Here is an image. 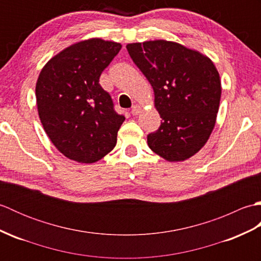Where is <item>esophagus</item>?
Instances as JSON below:
<instances>
[{
  "mask_svg": "<svg viewBox=\"0 0 261 261\" xmlns=\"http://www.w3.org/2000/svg\"><path fill=\"white\" fill-rule=\"evenodd\" d=\"M141 111H142V109H141L140 105L136 104V105H134V107H132V109H131V114H132V115H138V114H139V113L141 112Z\"/></svg>",
  "mask_w": 261,
  "mask_h": 261,
  "instance_id": "34e87169",
  "label": "esophagus"
}]
</instances>
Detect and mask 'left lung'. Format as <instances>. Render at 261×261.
Returning a JSON list of instances; mask_svg holds the SVG:
<instances>
[{
  "mask_svg": "<svg viewBox=\"0 0 261 261\" xmlns=\"http://www.w3.org/2000/svg\"><path fill=\"white\" fill-rule=\"evenodd\" d=\"M126 49L151 84L163 119L148 135L149 148L170 163L191 158L215 125L222 92L218 69L207 56L174 41L134 42Z\"/></svg>",
  "mask_w": 261,
  "mask_h": 261,
  "instance_id": "1",
  "label": "left lung"
}]
</instances>
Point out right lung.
<instances>
[{"label":"right lung","instance_id":"obj_1","mask_svg":"<svg viewBox=\"0 0 261 261\" xmlns=\"http://www.w3.org/2000/svg\"><path fill=\"white\" fill-rule=\"evenodd\" d=\"M121 48L92 38L65 48L41 69L36 84L39 118L65 157L93 164L115 147L125 118L115 112L98 82Z\"/></svg>","mask_w":261,"mask_h":261}]
</instances>
